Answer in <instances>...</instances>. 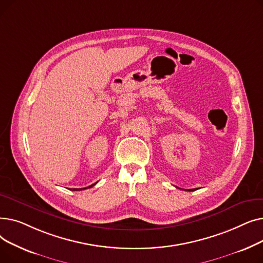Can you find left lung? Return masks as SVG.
I'll list each match as a JSON object with an SVG mask.
<instances>
[{"mask_svg":"<svg viewBox=\"0 0 263 263\" xmlns=\"http://www.w3.org/2000/svg\"><path fill=\"white\" fill-rule=\"evenodd\" d=\"M196 189H189V190H185V191H189V192H192V191H195Z\"/></svg>","mask_w":263,"mask_h":263,"instance_id":"8db88e82","label":"left lung"}]
</instances>
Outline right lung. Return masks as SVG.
<instances>
[{
	"instance_id": "right-lung-1",
	"label": "right lung",
	"mask_w": 263,
	"mask_h": 263,
	"mask_svg": "<svg viewBox=\"0 0 263 263\" xmlns=\"http://www.w3.org/2000/svg\"><path fill=\"white\" fill-rule=\"evenodd\" d=\"M96 183H97V182H96ZM96 183H93V184L89 185V186H88V189H89V187H91V186H93ZM85 189H87V187H85ZM85 189H73V191H81V190H85Z\"/></svg>"
}]
</instances>
